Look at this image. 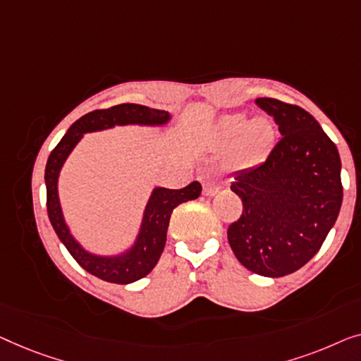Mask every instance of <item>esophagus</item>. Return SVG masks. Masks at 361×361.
<instances>
[{"label": "esophagus", "mask_w": 361, "mask_h": 361, "mask_svg": "<svg viewBox=\"0 0 361 361\" xmlns=\"http://www.w3.org/2000/svg\"><path fill=\"white\" fill-rule=\"evenodd\" d=\"M219 190H221V183L214 178H209L202 183V192H204L206 196H214L216 192H219Z\"/></svg>", "instance_id": "1"}]
</instances>
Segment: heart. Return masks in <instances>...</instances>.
I'll return each mask as SVG.
<instances>
[{"instance_id":"b5f03b06","label":"heart","mask_w":361,"mask_h":361,"mask_svg":"<svg viewBox=\"0 0 361 361\" xmlns=\"http://www.w3.org/2000/svg\"><path fill=\"white\" fill-rule=\"evenodd\" d=\"M273 142L275 128L263 118L248 121L245 114L233 113L221 118L217 124V144L233 145V159L242 165H253L265 159Z\"/></svg>"}]
</instances>
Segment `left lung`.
Segmentation results:
<instances>
[{"mask_svg":"<svg viewBox=\"0 0 361 361\" xmlns=\"http://www.w3.org/2000/svg\"><path fill=\"white\" fill-rule=\"evenodd\" d=\"M255 103L273 116L281 139L263 164L233 176L243 211L227 229L232 252L247 270L280 278L319 252L340 212V155L307 111L273 98Z\"/></svg>","mask_w":361,"mask_h":361,"instance_id":"left-lung-1","label":"left lung"}]
</instances>
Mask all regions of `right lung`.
<instances>
[{"mask_svg":"<svg viewBox=\"0 0 361 361\" xmlns=\"http://www.w3.org/2000/svg\"><path fill=\"white\" fill-rule=\"evenodd\" d=\"M171 116L166 111L152 109L142 104L124 103L113 106L109 109H96L85 114L67 134L62 137L57 147L49 155L45 165V186H47V212L50 224L60 242L67 247L81 268L99 280L129 284L149 275L154 270L157 262L160 260L165 248L166 231H169L171 212L181 202L196 200L201 195V185L192 181L181 190H169V188H155L147 202L144 217L135 242L123 253L118 255H96L81 247V243L72 235L67 222H65L62 206L59 200V175L60 170L77 147L81 137L86 132H96L111 129L114 126H165L169 124Z\"/></svg>","mask_w":361,"mask_h":361,"instance_id":"obj_1","label":"right lung"}]
</instances>
